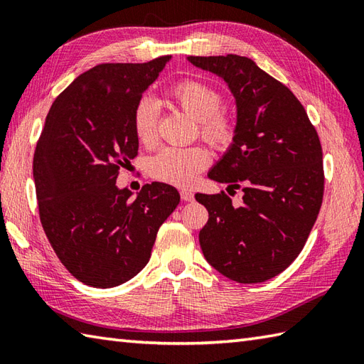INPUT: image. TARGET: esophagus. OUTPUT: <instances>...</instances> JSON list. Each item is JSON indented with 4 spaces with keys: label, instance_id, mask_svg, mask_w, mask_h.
Returning <instances> with one entry per match:
<instances>
[{
    "label": "esophagus",
    "instance_id": "1",
    "mask_svg": "<svg viewBox=\"0 0 364 364\" xmlns=\"http://www.w3.org/2000/svg\"><path fill=\"white\" fill-rule=\"evenodd\" d=\"M180 196H181V200H184V202H191V200H194V194H192V191H189V189H183L180 192Z\"/></svg>",
    "mask_w": 364,
    "mask_h": 364
}]
</instances>
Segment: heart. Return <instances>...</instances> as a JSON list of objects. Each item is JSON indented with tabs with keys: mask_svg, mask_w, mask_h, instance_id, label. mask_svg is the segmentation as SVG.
<instances>
[{
	"mask_svg": "<svg viewBox=\"0 0 364 364\" xmlns=\"http://www.w3.org/2000/svg\"><path fill=\"white\" fill-rule=\"evenodd\" d=\"M170 98L192 120L200 123V134L219 150L231 145L236 134V123L230 114L219 111L222 97L210 84L184 80L168 90ZM159 109L153 98L139 100L134 107V131L144 145H153L158 139ZM210 154L202 146L164 149L150 161V175L175 186H191L197 175L208 166Z\"/></svg>",
	"mask_w": 364,
	"mask_h": 364,
	"instance_id": "b5f03b06",
	"label": "heart"
}]
</instances>
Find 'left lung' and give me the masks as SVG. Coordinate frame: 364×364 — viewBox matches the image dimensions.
Listing matches in <instances>:
<instances>
[{
	"label": "left lung",
	"instance_id": "1",
	"mask_svg": "<svg viewBox=\"0 0 364 364\" xmlns=\"http://www.w3.org/2000/svg\"><path fill=\"white\" fill-rule=\"evenodd\" d=\"M188 60L219 76L235 98V139L208 178L244 192L239 206L225 192L196 194L210 214L200 247L230 280H270L299 257L318 219L323 196L319 136L296 95L252 59L228 54Z\"/></svg>",
	"mask_w": 364,
	"mask_h": 364
}]
</instances>
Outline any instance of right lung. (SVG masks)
I'll use <instances>...</instances> for the list:
<instances>
[{
    "label": "right lung",
    "mask_w": 364,
    "mask_h": 364,
    "mask_svg": "<svg viewBox=\"0 0 364 364\" xmlns=\"http://www.w3.org/2000/svg\"><path fill=\"white\" fill-rule=\"evenodd\" d=\"M170 59L81 73L54 100L37 142L33 175L45 235L68 272L94 288L141 272L180 203L166 183L145 184L136 197L115 183L137 154L134 107Z\"/></svg>",
    "instance_id": "right-lung-1"
}]
</instances>
